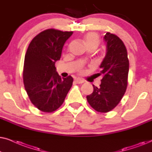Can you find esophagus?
Listing matches in <instances>:
<instances>
[{"instance_id": "1", "label": "esophagus", "mask_w": 152, "mask_h": 152, "mask_svg": "<svg viewBox=\"0 0 152 152\" xmlns=\"http://www.w3.org/2000/svg\"><path fill=\"white\" fill-rule=\"evenodd\" d=\"M75 82L77 83V84H82V83H84V80H82V79H80V78H77L75 80Z\"/></svg>"}]
</instances>
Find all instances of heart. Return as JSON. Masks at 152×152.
<instances>
[{"mask_svg":"<svg viewBox=\"0 0 152 152\" xmlns=\"http://www.w3.org/2000/svg\"><path fill=\"white\" fill-rule=\"evenodd\" d=\"M84 42L86 46H97L99 43V39L98 35L95 32H88L84 37Z\"/></svg>","mask_w":152,"mask_h":152,"instance_id":"obj_1","label":"heart"}]
</instances>
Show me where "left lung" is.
I'll use <instances>...</instances> for the list:
<instances>
[{
	"label": "left lung",
	"instance_id": "1",
	"mask_svg": "<svg viewBox=\"0 0 152 152\" xmlns=\"http://www.w3.org/2000/svg\"><path fill=\"white\" fill-rule=\"evenodd\" d=\"M104 40L106 55L99 66L101 71L97 74L102 77L101 84L93 85V92L86 98L95 111L107 113L118 104L125 93L129 63L125 45L119 37L107 32Z\"/></svg>",
	"mask_w": 152,
	"mask_h": 152
}]
</instances>
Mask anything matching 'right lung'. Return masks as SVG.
Returning a JSON list of instances; mask_svg holds the SVG:
<instances>
[{
    "label": "right lung",
    "instance_id": "right-lung-1",
    "mask_svg": "<svg viewBox=\"0 0 152 152\" xmlns=\"http://www.w3.org/2000/svg\"><path fill=\"white\" fill-rule=\"evenodd\" d=\"M72 32L48 29L37 35L27 50L24 60L23 82L29 98L43 112L57 110L71 88V76L61 78L55 66Z\"/></svg>",
    "mask_w": 152,
    "mask_h": 152
}]
</instances>
